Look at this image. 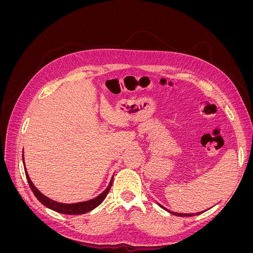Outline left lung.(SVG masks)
I'll return each mask as SVG.
<instances>
[{
  "instance_id": "1",
  "label": "left lung",
  "mask_w": 253,
  "mask_h": 253,
  "mask_svg": "<svg viewBox=\"0 0 253 253\" xmlns=\"http://www.w3.org/2000/svg\"><path fill=\"white\" fill-rule=\"evenodd\" d=\"M169 212L174 214V215H177V216H194V215H197V214H200V212H197V213H177V212H172V211H169Z\"/></svg>"
}]
</instances>
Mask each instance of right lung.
Listing matches in <instances>:
<instances>
[{
	"mask_svg": "<svg viewBox=\"0 0 253 253\" xmlns=\"http://www.w3.org/2000/svg\"><path fill=\"white\" fill-rule=\"evenodd\" d=\"M23 164H24V151H23ZM25 169V174H26V178L27 181L29 183V187L32 189V191L34 192L35 196L38 198V201H39L41 204H43L45 207H47V208L59 212V213H63V214H83V213H86L89 212L93 209H95L96 207H98L100 205L103 201L104 198L108 195L109 191L111 190L112 187V183H113V178L114 176L112 177L108 188H106L101 194H99L97 197L93 198V200H89L86 202H80V203H76V204H62V203H58L56 201H52L50 198H48L47 196H45L44 194H42L39 190H38L35 185L33 183V181L30 180L29 178V175L26 171V168Z\"/></svg>",
	"mask_w": 253,
	"mask_h": 253,
	"instance_id": "obj_1",
	"label": "right lung"
}]
</instances>
